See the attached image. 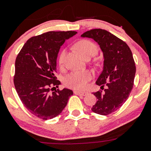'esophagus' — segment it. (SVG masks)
I'll return each instance as SVG.
<instances>
[{"mask_svg":"<svg viewBox=\"0 0 151 151\" xmlns=\"http://www.w3.org/2000/svg\"><path fill=\"white\" fill-rule=\"evenodd\" d=\"M74 94L76 95H79V96H85L88 94L87 92H83V91H74Z\"/></svg>","mask_w":151,"mask_h":151,"instance_id":"obj_1","label":"esophagus"}]
</instances>
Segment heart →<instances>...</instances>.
Listing matches in <instances>:
<instances>
[{"label": "heart", "instance_id": "1", "mask_svg": "<svg viewBox=\"0 0 151 151\" xmlns=\"http://www.w3.org/2000/svg\"><path fill=\"white\" fill-rule=\"evenodd\" d=\"M74 47L85 58L88 57H92L96 53L98 50L96 45L88 39H82L78 41L74 45ZM65 57H66V50H63L58 56V64L60 67H63L64 65ZM91 77H92V74L89 71H74L65 77L63 83L68 88L83 90L87 86Z\"/></svg>", "mask_w": 151, "mask_h": 151}]
</instances>
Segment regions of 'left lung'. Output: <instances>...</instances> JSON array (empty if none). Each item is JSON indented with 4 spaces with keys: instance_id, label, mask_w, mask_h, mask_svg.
Returning <instances> with one entry per match:
<instances>
[{
    "instance_id": "8db88e82",
    "label": "left lung",
    "mask_w": 151,
    "mask_h": 151,
    "mask_svg": "<svg viewBox=\"0 0 151 151\" xmlns=\"http://www.w3.org/2000/svg\"><path fill=\"white\" fill-rule=\"evenodd\" d=\"M82 37L91 38L99 45L104 54V68L96 80L104 92L93 93L97 101L91 108L99 115H107L119 109L129 98L134 86L136 66L127 44L103 29H92Z\"/></svg>"
}]
</instances>
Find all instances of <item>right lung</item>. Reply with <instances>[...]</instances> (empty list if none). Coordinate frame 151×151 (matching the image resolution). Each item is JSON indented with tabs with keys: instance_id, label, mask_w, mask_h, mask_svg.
Here are the masks:
<instances>
[{
	"instance_id": "obj_1",
	"label": "right lung",
	"mask_w": 151,
	"mask_h": 151,
	"mask_svg": "<svg viewBox=\"0 0 151 151\" xmlns=\"http://www.w3.org/2000/svg\"><path fill=\"white\" fill-rule=\"evenodd\" d=\"M76 31H49L30 38L15 60L14 84L27 109L43 120L61 113L73 91L63 88L52 91L60 84L55 76L60 47Z\"/></svg>"
}]
</instances>
